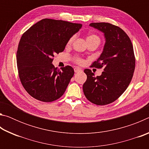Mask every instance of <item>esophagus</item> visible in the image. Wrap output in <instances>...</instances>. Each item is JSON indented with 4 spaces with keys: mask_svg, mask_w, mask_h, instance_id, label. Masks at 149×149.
<instances>
[{
    "mask_svg": "<svg viewBox=\"0 0 149 149\" xmlns=\"http://www.w3.org/2000/svg\"><path fill=\"white\" fill-rule=\"evenodd\" d=\"M74 71L75 73H79V72H82V70L79 68H75Z\"/></svg>",
    "mask_w": 149,
    "mask_h": 149,
    "instance_id": "obj_1",
    "label": "esophagus"
}]
</instances>
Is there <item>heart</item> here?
Returning <instances> with one entry per match:
<instances>
[{"label":"heart","mask_w":149,"mask_h":149,"mask_svg":"<svg viewBox=\"0 0 149 149\" xmlns=\"http://www.w3.org/2000/svg\"><path fill=\"white\" fill-rule=\"evenodd\" d=\"M75 35H73L70 38L68 39V41L67 44L70 45L72 43V42L74 41L75 39ZM100 41V38L98 36V35H95V34H91L89 35L87 37V42H89V41ZM76 62L77 63H79V64H81L83 62L82 60L80 59V58H76Z\"/></svg>","instance_id":"heart-1"}]
</instances>
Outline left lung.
I'll return each instance as SVG.
<instances>
[{
  "label": "left lung",
  "mask_w": 149,
  "mask_h": 149,
  "mask_svg": "<svg viewBox=\"0 0 149 149\" xmlns=\"http://www.w3.org/2000/svg\"><path fill=\"white\" fill-rule=\"evenodd\" d=\"M89 26L104 33L105 44L102 52L92 66L104 68L100 76H95L85 69L87 80L83 90L93 104L106 105L118 99L130 85L135 66L132 41L120 27L109 23H91Z\"/></svg>",
  "instance_id": "obj_1"
}]
</instances>
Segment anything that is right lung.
I'll return each instance as SVG.
<instances>
[{"instance_id": "obj_1", "label": "right lung", "mask_w": 149, "mask_h": 149, "mask_svg": "<svg viewBox=\"0 0 149 149\" xmlns=\"http://www.w3.org/2000/svg\"><path fill=\"white\" fill-rule=\"evenodd\" d=\"M82 25L43 19L22 35L16 60L19 77L26 91L35 99L52 102L61 97L74 76L70 65L61 70L52 64L54 55L64 51L68 39Z\"/></svg>"}]
</instances>
